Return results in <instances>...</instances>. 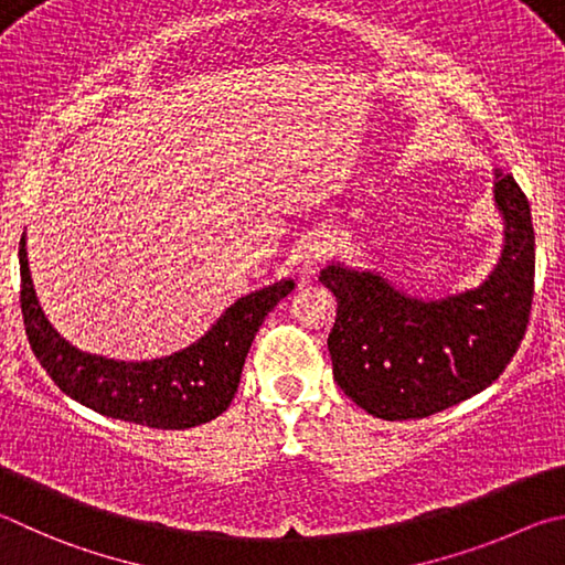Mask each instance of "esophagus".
Segmentation results:
<instances>
[{"mask_svg":"<svg viewBox=\"0 0 565 565\" xmlns=\"http://www.w3.org/2000/svg\"><path fill=\"white\" fill-rule=\"evenodd\" d=\"M332 243L324 233H310L302 237V250H300V265L305 273H315L318 265L330 255Z\"/></svg>","mask_w":565,"mask_h":565,"instance_id":"obj_1","label":"esophagus"}]
</instances>
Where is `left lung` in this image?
Segmentation results:
<instances>
[{"instance_id":"obj_1","label":"left lung","mask_w":565,"mask_h":565,"mask_svg":"<svg viewBox=\"0 0 565 565\" xmlns=\"http://www.w3.org/2000/svg\"><path fill=\"white\" fill-rule=\"evenodd\" d=\"M503 250L479 288L424 300L374 270L332 263L320 282L338 298L328 338L334 382L372 417L422 419L487 390L526 334L536 250L531 205L497 171Z\"/></svg>"}]
</instances>
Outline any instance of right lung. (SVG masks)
Returning <instances> with one entry per match:
<instances>
[{"instance_id": "obj_1", "label": "right lung", "mask_w": 565, "mask_h": 565, "mask_svg": "<svg viewBox=\"0 0 565 565\" xmlns=\"http://www.w3.org/2000/svg\"><path fill=\"white\" fill-rule=\"evenodd\" d=\"M19 275L26 338L56 387L104 417L151 429H188L223 414L235 397L247 350L267 312L295 290L290 277L265 285L235 300L185 350L158 360L124 362L76 350L52 328L29 273L26 235L19 241Z\"/></svg>"}]
</instances>
